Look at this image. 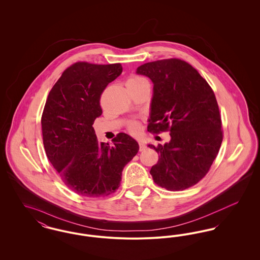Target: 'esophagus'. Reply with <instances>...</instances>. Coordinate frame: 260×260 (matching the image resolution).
<instances>
[{"mask_svg":"<svg viewBox=\"0 0 260 260\" xmlns=\"http://www.w3.org/2000/svg\"><path fill=\"white\" fill-rule=\"evenodd\" d=\"M146 148H147V147H146L145 143H143V142H139V151H140V152L144 151Z\"/></svg>","mask_w":260,"mask_h":260,"instance_id":"esophagus-1","label":"esophagus"}]
</instances>
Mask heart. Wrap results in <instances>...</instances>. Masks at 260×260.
<instances>
[{
	"instance_id": "1",
	"label": "heart",
	"mask_w": 260,
	"mask_h": 260,
	"mask_svg": "<svg viewBox=\"0 0 260 260\" xmlns=\"http://www.w3.org/2000/svg\"><path fill=\"white\" fill-rule=\"evenodd\" d=\"M145 83H147V81H146L144 78H142V77H140V76L133 75V76H131V77L127 79V81H126V87H139V86H141V85H143V84H145ZM128 129H129V132L133 133V134H137V133H139V131H140V125H139V124H138L137 122H132V123L129 124V125H128Z\"/></svg>"
}]
</instances>
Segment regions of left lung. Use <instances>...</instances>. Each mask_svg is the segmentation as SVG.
I'll use <instances>...</instances> for the list:
<instances>
[{"label":"left lung","mask_w":260,"mask_h":260,"mask_svg":"<svg viewBox=\"0 0 260 260\" xmlns=\"http://www.w3.org/2000/svg\"><path fill=\"white\" fill-rule=\"evenodd\" d=\"M136 73L154 84L147 131L171 135L164 146L148 145L160 155L150 171L154 182L169 191L197 184L209 173L222 142L212 88L192 65L178 58L145 63Z\"/></svg>","instance_id":"1"}]
</instances>
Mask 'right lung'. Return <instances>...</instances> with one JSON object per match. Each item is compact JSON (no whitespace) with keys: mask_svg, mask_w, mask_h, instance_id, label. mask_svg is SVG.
<instances>
[{"mask_svg":"<svg viewBox=\"0 0 260 260\" xmlns=\"http://www.w3.org/2000/svg\"><path fill=\"white\" fill-rule=\"evenodd\" d=\"M123 71L120 63L76 62L50 89L42 115L48 159L70 190L81 196L105 197L120 187L124 166L139 150L124 133L99 142L92 124L102 114L100 98Z\"/></svg>","mask_w":260,"mask_h":260,"instance_id":"obj_1","label":"right lung"}]
</instances>
